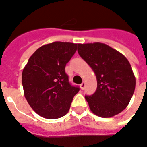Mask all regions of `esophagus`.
Wrapping results in <instances>:
<instances>
[{
    "label": "esophagus",
    "instance_id": "1",
    "mask_svg": "<svg viewBox=\"0 0 147 147\" xmlns=\"http://www.w3.org/2000/svg\"><path fill=\"white\" fill-rule=\"evenodd\" d=\"M85 86H86V83H85V82H83V83L80 85V87H81V89L82 90H84L85 89Z\"/></svg>",
    "mask_w": 147,
    "mask_h": 147
}]
</instances>
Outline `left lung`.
I'll return each instance as SVG.
<instances>
[{
    "mask_svg": "<svg viewBox=\"0 0 147 147\" xmlns=\"http://www.w3.org/2000/svg\"><path fill=\"white\" fill-rule=\"evenodd\" d=\"M78 53L92 68L98 86L91 96H85L93 113L103 118L117 115L129 104L136 88V77L124 56L101 43L78 44Z\"/></svg>",
    "mask_w": 147,
    "mask_h": 147,
    "instance_id": "8db88e82",
    "label": "left lung"
}]
</instances>
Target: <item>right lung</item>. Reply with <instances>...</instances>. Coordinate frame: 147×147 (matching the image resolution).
<instances>
[{
	"label": "right lung",
	"mask_w": 147,
	"mask_h": 147,
	"mask_svg": "<svg viewBox=\"0 0 147 147\" xmlns=\"http://www.w3.org/2000/svg\"><path fill=\"white\" fill-rule=\"evenodd\" d=\"M77 44L55 42L41 46L31 55L22 73L24 96L37 114L57 119L67 113L78 86H71L65 66Z\"/></svg>",
	"instance_id": "1"
}]
</instances>
